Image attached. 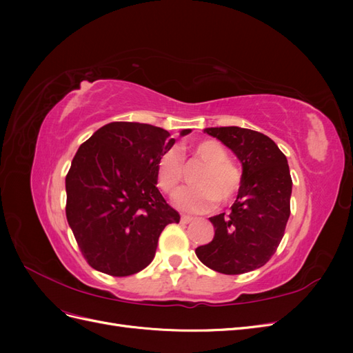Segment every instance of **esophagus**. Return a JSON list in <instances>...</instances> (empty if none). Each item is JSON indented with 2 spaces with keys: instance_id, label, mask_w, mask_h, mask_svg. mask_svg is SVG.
I'll return each instance as SVG.
<instances>
[{
  "instance_id": "34e87169",
  "label": "esophagus",
  "mask_w": 353,
  "mask_h": 353,
  "mask_svg": "<svg viewBox=\"0 0 353 353\" xmlns=\"http://www.w3.org/2000/svg\"><path fill=\"white\" fill-rule=\"evenodd\" d=\"M181 222H183V223H190V222H193V218L187 216V215H183V216H181Z\"/></svg>"
}]
</instances>
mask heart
Here are the masks:
<instances>
[{"mask_svg": "<svg viewBox=\"0 0 353 353\" xmlns=\"http://www.w3.org/2000/svg\"><path fill=\"white\" fill-rule=\"evenodd\" d=\"M205 169L194 176V188L183 191L178 196V205L187 212H203L210 209L215 201L219 205L230 201L241 187L240 169L228 160L225 147L215 140H201L191 147ZM159 188L170 197H175L184 179L183 159L175 150L160 156L156 166Z\"/></svg>", "mask_w": 353, "mask_h": 353, "instance_id": "b5f03b06", "label": "heart"}]
</instances>
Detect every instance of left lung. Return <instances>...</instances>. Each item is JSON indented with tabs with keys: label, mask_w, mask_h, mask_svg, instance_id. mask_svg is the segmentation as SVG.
Masks as SVG:
<instances>
[{
	"label": "left lung",
	"mask_w": 353,
	"mask_h": 353,
	"mask_svg": "<svg viewBox=\"0 0 353 353\" xmlns=\"http://www.w3.org/2000/svg\"><path fill=\"white\" fill-rule=\"evenodd\" d=\"M231 148L243 166L241 187L231 212L209 218L215 237L196 249L208 268L237 275L271 259L290 216L292 176L287 159L270 137L239 126L206 128Z\"/></svg>",
	"instance_id": "obj_1"
}]
</instances>
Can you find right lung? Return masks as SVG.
<instances>
[{
    "mask_svg": "<svg viewBox=\"0 0 353 353\" xmlns=\"http://www.w3.org/2000/svg\"><path fill=\"white\" fill-rule=\"evenodd\" d=\"M174 144L162 128L112 122L78 148L66 175V218L94 270L140 272L153 261L163 228L179 222L156 187L159 159Z\"/></svg>",
    "mask_w": 353,
    "mask_h": 353,
    "instance_id": "1",
    "label": "right lung"
}]
</instances>
